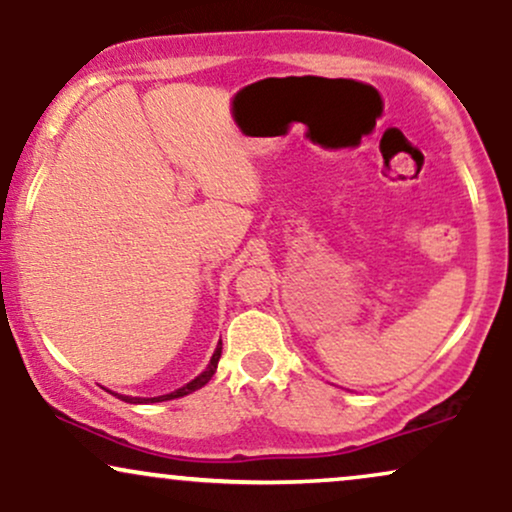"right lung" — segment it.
Listing matches in <instances>:
<instances>
[{
  "label": "right lung",
  "instance_id": "add662e5",
  "mask_svg": "<svg viewBox=\"0 0 512 512\" xmlns=\"http://www.w3.org/2000/svg\"><path fill=\"white\" fill-rule=\"evenodd\" d=\"M219 358H221V342H219V346H216L214 354H211L209 366L204 368L202 373H199L195 380H190V383H187V385L178 387V390L168 392V395H161V397H129V395H117V397L125 399V402H129V404H154V402H168V399L185 397V395H190V392H195V390H199V387H204V385L209 383L211 375L216 373V366H219ZM113 395H115V392H113Z\"/></svg>",
  "mask_w": 512,
  "mask_h": 512
}]
</instances>
